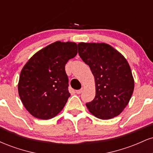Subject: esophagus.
<instances>
[{
  "label": "esophagus",
  "instance_id": "esophagus-1",
  "mask_svg": "<svg viewBox=\"0 0 153 153\" xmlns=\"http://www.w3.org/2000/svg\"><path fill=\"white\" fill-rule=\"evenodd\" d=\"M82 89H80V90H77L75 92H76L77 94H80L82 93Z\"/></svg>",
  "mask_w": 153,
  "mask_h": 153
}]
</instances>
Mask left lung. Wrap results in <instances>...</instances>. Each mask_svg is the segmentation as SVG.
I'll list each match as a JSON object with an SVG mask.
<instances>
[{
  "mask_svg": "<svg viewBox=\"0 0 153 153\" xmlns=\"http://www.w3.org/2000/svg\"><path fill=\"white\" fill-rule=\"evenodd\" d=\"M78 47L80 58L90 67L95 78L96 96L86 103L88 109L101 119L117 117L134 91V78L127 60L106 43L80 42Z\"/></svg>",
  "mask_w": 153,
  "mask_h": 153,
  "instance_id": "8db88e82",
  "label": "left lung"
}]
</instances>
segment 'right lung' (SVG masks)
Masks as SVG:
<instances>
[{
  "mask_svg": "<svg viewBox=\"0 0 153 153\" xmlns=\"http://www.w3.org/2000/svg\"><path fill=\"white\" fill-rule=\"evenodd\" d=\"M77 52L76 43L55 42L35 53L22 68L19 95L33 117L50 119L64 108L71 96L65 66Z\"/></svg>",
  "mask_w": 153,
  "mask_h": 153,
  "instance_id": "right-lung-1",
  "label": "right lung"
}]
</instances>
